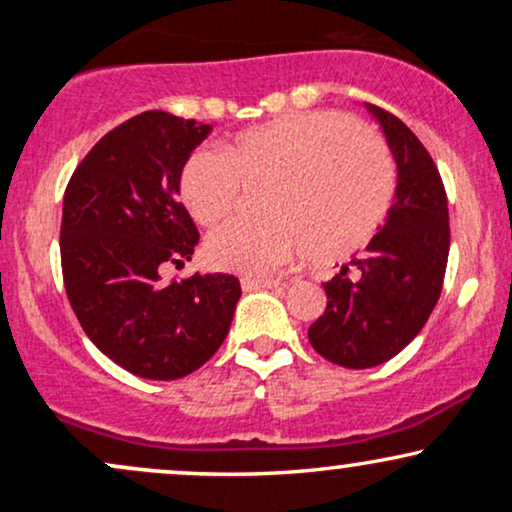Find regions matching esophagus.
Listing matches in <instances>:
<instances>
[{"instance_id": "34e87169", "label": "esophagus", "mask_w": 512, "mask_h": 512, "mask_svg": "<svg viewBox=\"0 0 512 512\" xmlns=\"http://www.w3.org/2000/svg\"><path fill=\"white\" fill-rule=\"evenodd\" d=\"M240 286H243V291L279 289L281 281H276V279H255V276H243V279H240Z\"/></svg>"}]
</instances>
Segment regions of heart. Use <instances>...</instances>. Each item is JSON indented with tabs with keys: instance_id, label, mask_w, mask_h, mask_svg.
Listing matches in <instances>:
<instances>
[{
	"instance_id": "obj_1",
	"label": "heart",
	"mask_w": 512,
	"mask_h": 512,
	"mask_svg": "<svg viewBox=\"0 0 512 512\" xmlns=\"http://www.w3.org/2000/svg\"><path fill=\"white\" fill-rule=\"evenodd\" d=\"M240 187H262V221L211 233L204 257L221 272L267 276L310 250L337 262L366 248L395 197V163L383 139L342 113H291L233 134L219 156L182 163L178 195L199 226H219Z\"/></svg>"
}]
</instances>
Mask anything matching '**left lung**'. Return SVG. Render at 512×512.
Returning <instances> with one entry per match:
<instances>
[{
    "label": "left lung",
    "instance_id": "8db88e82",
    "mask_svg": "<svg viewBox=\"0 0 512 512\" xmlns=\"http://www.w3.org/2000/svg\"><path fill=\"white\" fill-rule=\"evenodd\" d=\"M366 108L395 156V204L366 252L322 284L327 308L308 330L317 354L356 370L390 361L421 332L450 252L448 197L431 154L399 117Z\"/></svg>",
    "mask_w": 512,
    "mask_h": 512
}]
</instances>
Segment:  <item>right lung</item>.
<instances>
[{
  "instance_id": "right-lung-1",
  "label": "right lung",
  "mask_w": 512,
  "mask_h": 512,
  "mask_svg": "<svg viewBox=\"0 0 512 512\" xmlns=\"http://www.w3.org/2000/svg\"><path fill=\"white\" fill-rule=\"evenodd\" d=\"M211 125L146 110L110 129L64 192L62 276L81 327L110 361L149 380H175L209 361L226 339L240 281L192 274L199 231L178 202V175Z\"/></svg>"
}]
</instances>
